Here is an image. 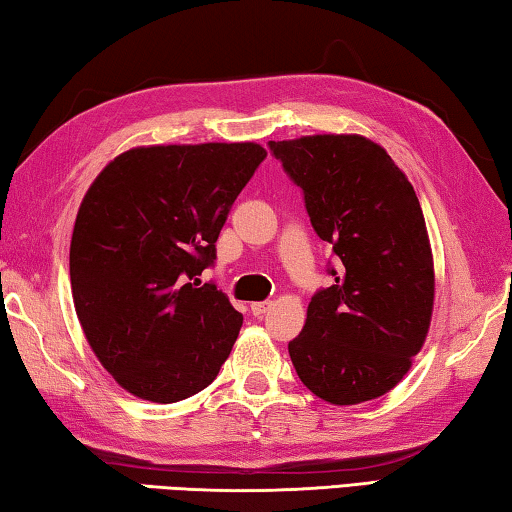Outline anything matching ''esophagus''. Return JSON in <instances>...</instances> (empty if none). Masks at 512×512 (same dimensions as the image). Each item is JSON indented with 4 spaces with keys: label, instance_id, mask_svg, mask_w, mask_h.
I'll return each mask as SVG.
<instances>
[{
    "label": "esophagus",
    "instance_id": "obj_1",
    "mask_svg": "<svg viewBox=\"0 0 512 512\" xmlns=\"http://www.w3.org/2000/svg\"><path fill=\"white\" fill-rule=\"evenodd\" d=\"M270 308H272V301H256V304H251V313H254L256 317H261L270 311Z\"/></svg>",
    "mask_w": 512,
    "mask_h": 512
}]
</instances>
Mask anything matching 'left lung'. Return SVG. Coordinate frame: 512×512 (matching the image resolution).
<instances>
[{
	"instance_id": "1",
	"label": "left lung",
	"mask_w": 512,
	"mask_h": 512,
	"mask_svg": "<svg viewBox=\"0 0 512 512\" xmlns=\"http://www.w3.org/2000/svg\"><path fill=\"white\" fill-rule=\"evenodd\" d=\"M270 149L340 258L288 345L292 365L329 404L381 397L408 374L431 326L435 272L420 199L388 152L358 133L270 140Z\"/></svg>"
}]
</instances>
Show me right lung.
Returning a JSON list of instances; mask_svg holds the SVG:
<instances>
[{
	"mask_svg": "<svg viewBox=\"0 0 512 512\" xmlns=\"http://www.w3.org/2000/svg\"><path fill=\"white\" fill-rule=\"evenodd\" d=\"M267 156L256 142L147 145L115 156L79 206L74 311L104 370L133 397L174 404L211 385L242 315L213 283L231 204Z\"/></svg>",
	"mask_w": 512,
	"mask_h": 512,
	"instance_id": "obj_1",
	"label": "right lung"
}]
</instances>
